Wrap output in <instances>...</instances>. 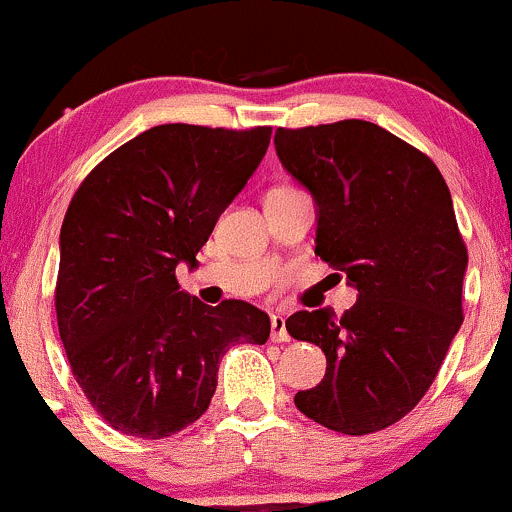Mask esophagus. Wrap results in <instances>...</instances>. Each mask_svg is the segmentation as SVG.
<instances>
[{
	"mask_svg": "<svg viewBox=\"0 0 512 512\" xmlns=\"http://www.w3.org/2000/svg\"><path fill=\"white\" fill-rule=\"evenodd\" d=\"M291 334L286 330V320L281 315H272V342H289Z\"/></svg>",
	"mask_w": 512,
	"mask_h": 512,
	"instance_id": "1",
	"label": "esophagus"
}]
</instances>
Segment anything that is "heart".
<instances>
[{
	"mask_svg": "<svg viewBox=\"0 0 512 512\" xmlns=\"http://www.w3.org/2000/svg\"><path fill=\"white\" fill-rule=\"evenodd\" d=\"M279 190H291V187H274L272 192H279Z\"/></svg>",
	"mask_w": 512,
	"mask_h": 512,
	"instance_id": "obj_1",
	"label": "heart"
}]
</instances>
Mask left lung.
<instances>
[{
	"instance_id": "8db88e82",
	"label": "left lung",
	"mask_w": 512,
	"mask_h": 512,
	"mask_svg": "<svg viewBox=\"0 0 512 512\" xmlns=\"http://www.w3.org/2000/svg\"><path fill=\"white\" fill-rule=\"evenodd\" d=\"M274 144L315 197V255L358 291L344 315L286 320L327 356L320 385L293 402L330 431H383L421 402L462 325L467 245L450 190L424 151L366 120L279 127Z\"/></svg>"
}]
</instances>
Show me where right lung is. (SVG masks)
<instances>
[{
	"label": "right lung",
	"instance_id": "right-lung-1",
	"mask_svg": "<svg viewBox=\"0 0 512 512\" xmlns=\"http://www.w3.org/2000/svg\"><path fill=\"white\" fill-rule=\"evenodd\" d=\"M272 127L158 125L86 175L60 233L57 327L96 414L127 436L158 440L209 409L219 361L264 344L269 315L228 298L211 308L180 291L221 211L262 156Z\"/></svg>",
	"mask_w": 512,
	"mask_h": 512
}]
</instances>
